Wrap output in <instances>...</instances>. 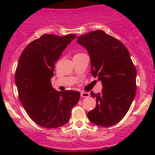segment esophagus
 Here are the masks:
<instances>
[{
	"label": "esophagus",
	"instance_id": "34e87169",
	"mask_svg": "<svg viewBox=\"0 0 155 155\" xmlns=\"http://www.w3.org/2000/svg\"><path fill=\"white\" fill-rule=\"evenodd\" d=\"M81 96L82 98H87V97L90 96V93L86 92V91H81Z\"/></svg>",
	"mask_w": 155,
	"mask_h": 155
}]
</instances>
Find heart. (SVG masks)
I'll use <instances>...</instances> for the list:
<instances>
[{"label":"heart","instance_id":"1","mask_svg":"<svg viewBox=\"0 0 155 155\" xmlns=\"http://www.w3.org/2000/svg\"><path fill=\"white\" fill-rule=\"evenodd\" d=\"M78 54H81V53H78V54H76V55H78Z\"/></svg>","mask_w":155,"mask_h":155}]
</instances>
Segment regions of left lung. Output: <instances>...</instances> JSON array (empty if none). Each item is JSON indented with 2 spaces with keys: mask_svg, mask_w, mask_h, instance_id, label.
Wrapping results in <instances>:
<instances>
[{
  "mask_svg": "<svg viewBox=\"0 0 155 155\" xmlns=\"http://www.w3.org/2000/svg\"><path fill=\"white\" fill-rule=\"evenodd\" d=\"M90 56L91 74L102 84V90L94 94L96 106L87 113L92 124L111 127L124 118L136 94L137 71L126 46L102 30L78 37Z\"/></svg>",
  "mask_w": 155,
  "mask_h": 155,
  "instance_id": "obj_1",
  "label": "left lung"
}]
</instances>
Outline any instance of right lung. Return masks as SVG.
I'll list each match as a JSON object with an SVG mask.
<instances>
[{"label": "right lung", "instance_id": "right-lung-1", "mask_svg": "<svg viewBox=\"0 0 155 155\" xmlns=\"http://www.w3.org/2000/svg\"><path fill=\"white\" fill-rule=\"evenodd\" d=\"M75 37L45 34L30 42L19 57L15 76L19 99L28 116L40 127L64 126L79 101L78 91H56L51 84L55 63Z\"/></svg>", "mask_w": 155, "mask_h": 155}]
</instances>
